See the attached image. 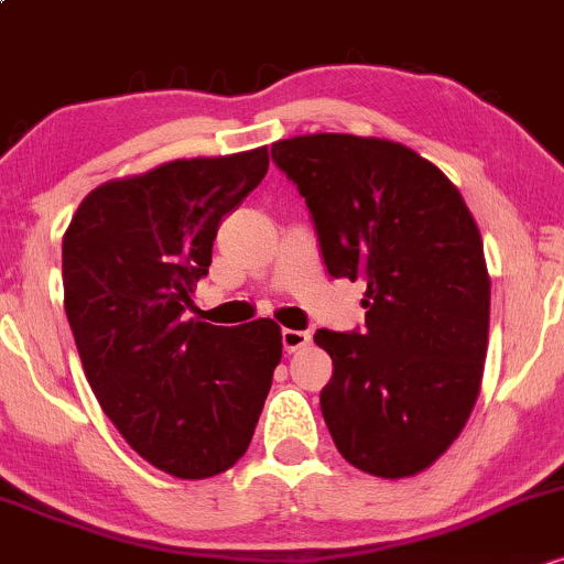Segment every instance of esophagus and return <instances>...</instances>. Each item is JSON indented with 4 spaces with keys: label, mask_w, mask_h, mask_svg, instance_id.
Instances as JSON below:
<instances>
[{
    "label": "esophagus",
    "mask_w": 564,
    "mask_h": 564,
    "mask_svg": "<svg viewBox=\"0 0 564 564\" xmlns=\"http://www.w3.org/2000/svg\"><path fill=\"white\" fill-rule=\"evenodd\" d=\"M308 344H312V333H306V330H282V346H284V351H288V354L299 351Z\"/></svg>",
    "instance_id": "esophagus-1"
}]
</instances>
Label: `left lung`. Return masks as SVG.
I'll return each instance as SVG.
<instances>
[{
    "instance_id": "obj_1",
    "label": "left lung",
    "mask_w": 564,
    "mask_h": 564,
    "mask_svg": "<svg viewBox=\"0 0 564 564\" xmlns=\"http://www.w3.org/2000/svg\"><path fill=\"white\" fill-rule=\"evenodd\" d=\"M299 183L330 276L367 284L365 333L316 330L333 359L319 404L338 453L415 477L458 440L490 327L482 234L436 164L386 138L314 132L271 143Z\"/></svg>"
}]
</instances>
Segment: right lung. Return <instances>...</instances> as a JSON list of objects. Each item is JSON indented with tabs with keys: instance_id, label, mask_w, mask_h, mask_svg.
Segmentation results:
<instances>
[{
	"instance_id": "right-lung-1",
	"label": "right lung",
	"mask_w": 564,
	"mask_h": 564,
	"mask_svg": "<svg viewBox=\"0 0 564 564\" xmlns=\"http://www.w3.org/2000/svg\"><path fill=\"white\" fill-rule=\"evenodd\" d=\"M269 170V149L156 164L93 188L63 234V306L100 408L141 458L178 479L231 469L261 419L274 319H186L220 218Z\"/></svg>"
}]
</instances>
